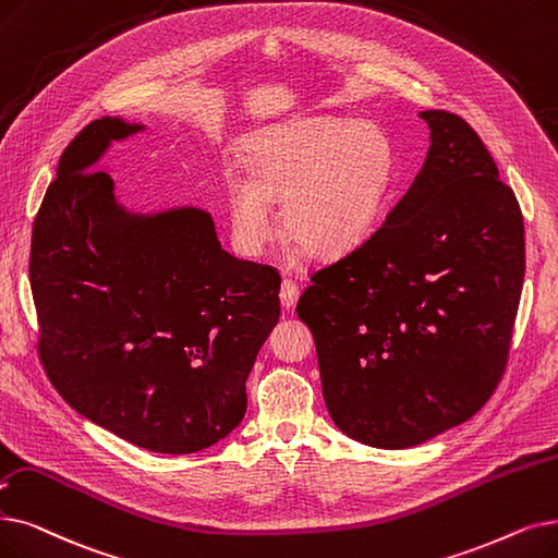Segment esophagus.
<instances>
[{
	"label": "esophagus",
	"mask_w": 558,
	"mask_h": 558,
	"mask_svg": "<svg viewBox=\"0 0 558 558\" xmlns=\"http://www.w3.org/2000/svg\"><path fill=\"white\" fill-rule=\"evenodd\" d=\"M299 294H301L299 284H296L292 278H284L282 284H280V303H282L284 307H292V305L296 303Z\"/></svg>",
	"instance_id": "esophagus-1"
}]
</instances>
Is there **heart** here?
Returning <instances> with one entry per match:
<instances>
[{"mask_svg":"<svg viewBox=\"0 0 558 558\" xmlns=\"http://www.w3.org/2000/svg\"><path fill=\"white\" fill-rule=\"evenodd\" d=\"M395 178V145L367 120L312 118L259 134L251 171L228 180L236 246L259 255L278 234L274 198H284V230L317 255L355 248L376 228Z\"/></svg>","mask_w":558,"mask_h":558,"instance_id":"obj_1","label":"heart"}]
</instances>
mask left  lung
<instances>
[{"mask_svg": "<svg viewBox=\"0 0 558 558\" xmlns=\"http://www.w3.org/2000/svg\"><path fill=\"white\" fill-rule=\"evenodd\" d=\"M422 171L299 299L324 399L349 438L405 449L463 424L504 376L524 282L513 189L463 118L430 109Z\"/></svg>", "mask_w": 558, "mask_h": 558, "instance_id": "obj_1", "label": "left lung"}]
</instances>
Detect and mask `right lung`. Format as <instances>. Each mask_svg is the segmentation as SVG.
Wrapping results in <instances>:
<instances>
[{
	"instance_id": "obj_1",
	"label": "right lung",
	"mask_w": 558,
	"mask_h": 558,
	"mask_svg": "<svg viewBox=\"0 0 558 558\" xmlns=\"http://www.w3.org/2000/svg\"><path fill=\"white\" fill-rule=\"evenodd\" d=\"M120 118L63 150L34 219L29 282L38 355L90 422L157 453L219 442L246 415V378L280 317V276L221 248L209 214L130 216L93 168Z\"/></svg>"
}]
</instances>
